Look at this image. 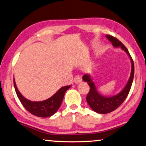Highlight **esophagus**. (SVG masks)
<instances>
[{"instance_id":"34e87169","label":"esophagus","mask_w":146,"mask_h":146,"mask_svg":"<svg viewBox=\"0 0 146 146\" xmlns=\"http://www.w3.org/2000/svg\"><path fill=\"white\" fill-rule=\"evenodd\" d=\"M81 81H82V78L80 75H77L75 77V79H74V82H75V83H76V84L80 83V82Z\"/></svg>"}]
</instances>
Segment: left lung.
Instances as JSON below:
<instances>
[{"mask_svg": "<svg viewBox=\"0 0 146 146\" xmlns=\"http://www.w3.org/2000/svg\"><path fill=\"white\" fill-rule=\"evenodd\" d=\"M106 36L111 42V44L115 48L121 47L128 54L130 61H131L132 68L130 78L124 88L117 94L110 97L104 96L98 92L94 82L92 80L90 75L89 74H84L83 75L82 79L84 82H88V84L90 86V91H89L86 96L87 103L88 104L89 106L93 111H94L98 113L101 114H106L116 110L117 108H118L123 103V102L127 98V96L130 92L134 75V62L127 48L121 41H119L118 39L113 37V36L108 35Z\"/></svg>", "mask_w": 146, "mask_h": 146, "instance_id": "obj_1", "label": "left lung"}]
</instances>
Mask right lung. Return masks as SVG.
I'll return each instance as SVG.
<instances>
[{"label": "right lung", "instance_id": "add662e5", "mask_svg": "<svg viewBox=\"0 0 146 146\" xmlns=\"http://www.w3.org/2000/svg\"><path fill=\"white\" fill-rule=\"evenodd\" d=\"M14 85L17 97L23 107L31 114L40 117H48L56 113L62 104L66 90L71 87V85L62 87L52 97L44 101L32 102L26 99L19 92L14 79Z\"/></svg>", "mask_w": 146, "mask_h": 146}]
</instances>
